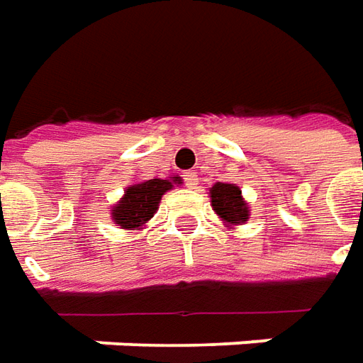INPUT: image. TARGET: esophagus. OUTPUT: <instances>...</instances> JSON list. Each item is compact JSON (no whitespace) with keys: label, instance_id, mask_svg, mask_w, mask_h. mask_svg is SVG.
Wrapping results in <instances>:
<instances>
[{"label":"esophagus","instance_id":"34e87169","mask_svg":"<svg viewBox=\"0 0 363 363\" xmlns=\"http://www.w3.org/2000/svg\"><path fill=\"white\" fill-rule=\"evenodd\" d=\"M182 177H184V182H186V186H191V189H194V186L199 184V174H196V172L189 171V172H184Z\"/></svg>","mask_w":363,"mask_h":363}]
</instances>
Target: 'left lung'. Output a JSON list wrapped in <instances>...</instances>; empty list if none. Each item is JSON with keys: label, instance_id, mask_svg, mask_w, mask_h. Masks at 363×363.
<instances>
[{"label": "left lung", "instance_id": "8db88e82", "mask_svg": "<svg viewBox=\"0 0 363 363\" xmlns=\"http://www.w3.org/2000/svg\"><path fill=\"white\" fill-rule=\"evenodd\" d=\"M211 206L226 228H234L250 218V206L244 201L240 186L233 182H216L211 186Z\"/></svg>", "mask_w": 363, "mask_h": 363}]
</instances>
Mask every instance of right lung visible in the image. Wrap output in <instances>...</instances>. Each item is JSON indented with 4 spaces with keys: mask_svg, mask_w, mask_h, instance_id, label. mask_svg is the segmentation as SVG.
<instances>
[{
    "mask_svg": "<svg viewBox=\"0 0 363 363\" xmlns=\"http://www.w3.org/2000/svg\"><path fill=\"white\" fill-rule=\"evenodd\" d=\"M179 184H182L181 177L133 182L111 208L113 223L123 230H143V226L159 211L162 194Z\"/></svg>",
    "mask_w": 363,
    "mask_h": 363,
    "instance_id": "1",
    "label": "right lung"
}]
</instances>
